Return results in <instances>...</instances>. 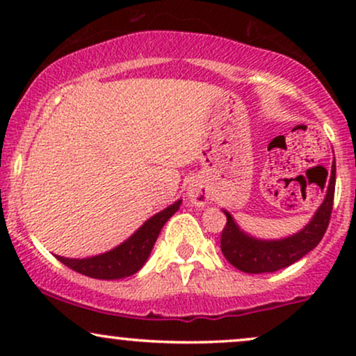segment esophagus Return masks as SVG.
Returning a JSON list of instances; mask_svg holds the SVG:
<instances>
[{
  "instance_id": "34e87169",
  "label": "esophagus",
  "mask_w": 356,
  "mask_h": 356,
  "mask_svg": "<svg viewBox=\"0 0 356 356\" xmlns=\"http://www.w3.org/2000/svg\"><path fill=\"white\" fill-rule=\"evenodd\" d=\"M187 197H189V201L197 207H204L209 202V194H207V191L204 189L202 186H199V184H191L189 189H187Z\"/></svg>"
}]
</instances>
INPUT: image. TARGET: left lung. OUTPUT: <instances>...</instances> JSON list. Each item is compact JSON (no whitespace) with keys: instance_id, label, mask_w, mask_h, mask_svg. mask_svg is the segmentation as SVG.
I'll return each mask as SVG.
<instances>
[{"instance_id":"8db88e82","label":"left lung","mask_w":356,"mask_h":356,"mask_svg":"<svg viewBox=\"0 0 356 356\" xmlns=\"http://www.w3.org/2000/svg\"><path fill=\"white\" fill-rule=\"evenodd\" d=\"M334 179H337V165L333 161L325 201L321 202V206L318 207L312 220L303 229L283 239L268 241L252 238L241 229L229 212L222 209L227 218L226 226L220 234V251L224 257L239 271L261 275V273H275L277 269L291 266L298 259L308 254L312 249L318 246L328 227L333 209Z\"/></svg>"}]
</instances>
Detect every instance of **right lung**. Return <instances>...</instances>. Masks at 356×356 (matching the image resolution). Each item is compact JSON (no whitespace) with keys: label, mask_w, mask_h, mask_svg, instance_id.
<instances>
[{"label":"right lung","mask_w":356,"mask_h":356,"mask_svg":"<svg viewBox=\"0 0 356 356\" xmlns=\"http://www.w3.org/2000/svg\"><path fill=\"white\" fill-rule=\"evenodd\" d=\"M181 202L182 201L179 199L169 207H165L164 211L154 214L129 239H125L124 243L104 252V254L83 257V259L56 256V259L73 271L95 277V280H122V277L136 275L149 259L150 251H152L155 241L159 238V232L167 220L177 212Z\"/></svg>","instance_id":"1"}]
</instances>
